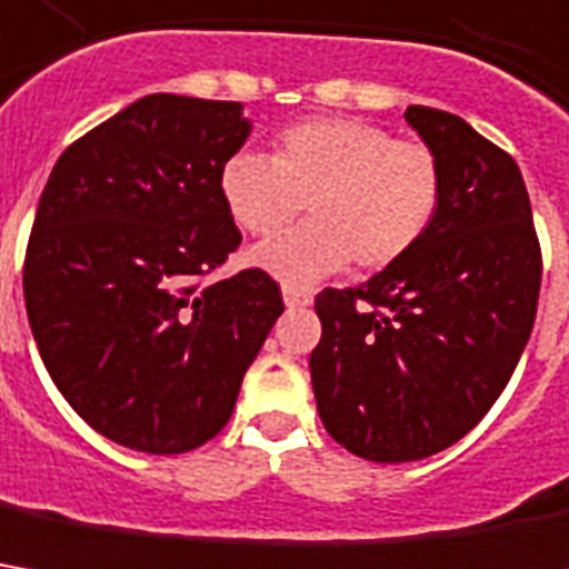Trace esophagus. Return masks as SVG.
I'll use <instances>...</instances> for the list:
<instances>
[{
	"mask_svg": "<svg viewBox=\"0 0 569 569\" xmlns=\"http://www.w3.org/2000/svg\"><path fill=\"white\" fill-rule=\"evenodd\" d=\"M284 303L288 307H310L312 303V293L307 288H293V284H284Z\"/></svg>",
	"mask_w": 569,
	"mask_h": 569,
	"instance_id": "34e87169",
	"label": "esophagus"
}]
</instances>
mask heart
Returning <instances> with one entry per match:
<instances>
[{"instance_id":"heart-1","label":"heart","mask_w":569,"mask_h":569,"mask_svg":"<svg viewBox=\"0 0 569 569\" xmlns=\"http://www.w3.org/2000/svg\"><path fill=\"white\" fill-rule=\"evenodd\" d=\"M219 193L240 231L269 238L307 203L312 222L253 250L259 269L310 284L345 269H388L436 222L445 197L441 159L429 143L398 140L360 118H307L278 133L272 156L234 152Z\"/></svg>"}]
</instances>
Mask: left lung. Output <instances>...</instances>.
Instances as JSON below:
<instances>
[{
	"mask_svg": "<svg viewBox=\"0 0 569 569\" xmlns=\"http://www.w3.org/2000/svg\"><path fill=\"white\" fill-rule=\"evenodd\" d=\"M445 197L429 234L357 288L316 293L322 426L347 451L407 463L451 448L505 391L539 307L542 247L523 174L460 116L410 106Z\"/></svg>",
	"mask_w": 569,
	"mask_h": 569,
	"instance_id": "8db88e82",
	"label": "left lung"
}]
</instances>
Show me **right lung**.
I'll return each instance as SVG.
<instances>
[{
    "label": "right lung",
    "instance_id": "right-lung-1",
    "mask_svg": "<svg viewBox=\"0 0 569 569\" xmlns=\"http://www.w3.org/2000/svg\"><path fill=\"white\" fill-rule=\"evenodd\" d=\"M240 102L152 93L59 156L24 253L46 369L87 426L143 453L222 432L284 310L262 269L209 281L240 247L219 193Z\"/></svg>",
    "mask_w": 569,
    "mask_h": 569
}]
</instances>
